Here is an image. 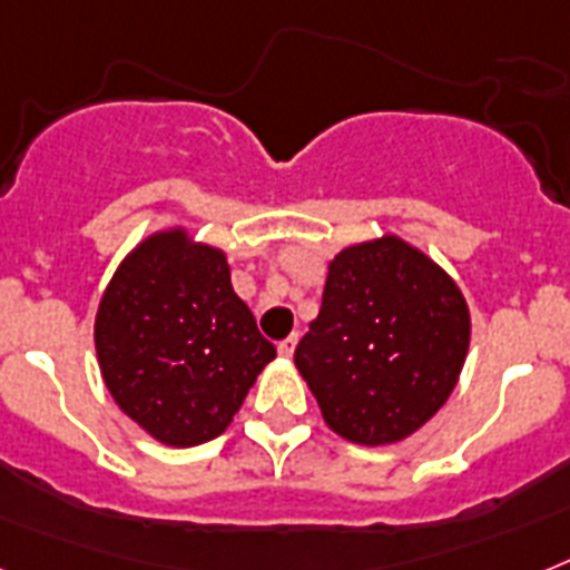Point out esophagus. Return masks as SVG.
Here are the masks:
<instances>
[{
	"instance_id": "1",
	"label": "esophagus",
	"mask_w": 570,
	"mask_h": 570,
	"mask_svg": "<svg viewBox=\"0 0 570 570\" xmlns=\"http://www.w3.org/2000/svg\"><path fill=\"white\" fill-rule=\"evenodd\" d=\"M295 347H298V336H295V333H293V336H286L284 342L277 344V353H281V356L289 358V356H293V353H295Z\"/></svg>"
}]
</instances>
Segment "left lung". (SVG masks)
<instances>
[{"label": "left lung", "mask_w": 570, "mask_h": 570, "mask_svg": "<svg viewBox=\"0 0 570 570\" xmlns=\"http://www.w3.org/2000/svg\"><path fill=\"white\" fill-rule=\"evenodd\" d=\"M466 351L470 307L455 281L385 234L330 261L322 309L295 347V365L333 432L389 446L438 414Z\"/></svg>", "instance_id": "8db88e82"}]
</instances>
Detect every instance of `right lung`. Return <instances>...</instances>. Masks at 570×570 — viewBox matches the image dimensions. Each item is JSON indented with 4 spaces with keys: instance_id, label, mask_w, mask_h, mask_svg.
Masks as SVG:
<instances>
[{
    "instance_id": "obj_1",
    "label": "right lung",
    "mask_w": 570,
    "mask_h": 570,
    "mask_svg": "<svg viewBox=\"0 0 570 570\" xmlns=\"http://www.w3.org/2000/svg\"><path fill=\"white\" fill-rule=\"evenodd\" d=\"M100 376L118 409L165 446L214 440L275 344L234 293L226 252L156 232L115 269L95 315Z\"/></svg>"
}]
</instances>
